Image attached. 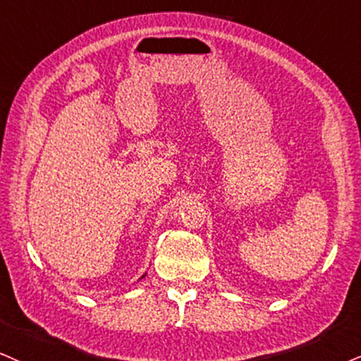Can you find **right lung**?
<instances>
[{"instance_id": "obj_1", "label": "right lung", "mask_w": 361, "mask_h": 361, "mask_svg": "<svg viewBox=\"0 0 361 361\" xmlns=\"http://www.w3.org/2000/svg\"><path fill=\"white\" fill-rule=\"evenodd\" d=\"M144 276H145V274H144ZM144 276H142V278H144Z\"/></svg>"}]
</instances>
